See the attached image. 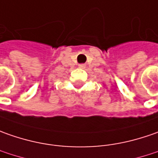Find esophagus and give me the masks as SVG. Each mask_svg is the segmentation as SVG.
Returning a JSON list of instances; mask_svg holds the SVG:
<instances>
[{"instance_id": "1", "label": "esophagus", "mask_w": 158, "mask_h": 158, "mask_svg": "<svg viewBox=\"0 0 158 158\" xmlns=\"http://www.w3.org/2000/svg\"><path fill=\"white\" fill-rule=\"evenodd\" d=\"M79 66L80 67V68H85V65L84 64H79Z\"/></svg>"}]
</instances>
